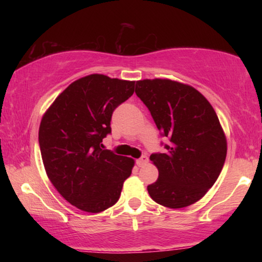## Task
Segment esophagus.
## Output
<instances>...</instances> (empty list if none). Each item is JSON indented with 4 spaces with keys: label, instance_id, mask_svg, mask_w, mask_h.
Returning a JSON list of instances; mask_svg holds the SVG:
<instances>
[{
    "label": "esophagus",
    "instance_id": "obj_1",
    "mask_svg": "<svg viewBox=\"0 0 262 262\" xmlns=\"http://www.w3.org/2000/svg\"><path fill=\"white\" fill-rule=\"evenodd\" d=\"M148 161H149V159H148L147 156H142L141 158L136 159V164H137V165H139L140 167H142V166H144L145 164L148 163Z\"/></svg>",
    "mask_w": 262,
    "mask_h": 262
}]
</instances>
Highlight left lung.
I'll use <instances>...</instances> for the list:
<instances>
[{
    "instance_id": "left-lung-1",
    "label": "left lung",
    "mask_w": 262,
    "mask_h": 262,
    "mask_svg": "<svg viewBox=\"0 0 262 262\" xmlns=\"http://www.w3.org/2000/svg\"><path fill=\"white\" fill-rule=\"evenodd\" d=\"M135 92L170 141L165 154L150 156L158 179L148 186L149 195L172 209L193 205L215 184L227 157L215 110L196 89L167 78L137 81Z\"/></svg>"
}]
</instances>
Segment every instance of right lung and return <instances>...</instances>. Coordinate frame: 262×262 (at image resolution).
<instances>
[{
    "mask_svg": "<svg viewBox=\"0 0 262 262\" xmlns=\"http://www.w3.org/2000/svg\"><path fill=\"white\" fill-rule=\"evenodd\" d=\"M134 81L92 74L78 78L42 115L39 145L47 177L62 198L86 212L117 203L134 159L100 148L113 111L134 94Z\"/></svg>",
    "mask_w": 262,
    "mask_h": 262,
    "instance_id": "obj_1",
    "label": "right lung"
}]
</instances>
